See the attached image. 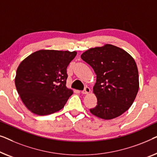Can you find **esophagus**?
I'll list each match as a JSON object with an SVG mask.
<instances>
[{"label":"esophagus","mask_w":157,"mask_h":157,"mask_svg":"<svg viewBox=\"0 0 157 157\" xmlns=\"http://www.w3.org/2000/svg\"><path fill=\"white\" fill-rule=\"evenodd\" d=\"M90 89L88 87H85V89H84V90H82V91H81V93L83 94H87L88 93H90Z\"/></svg>","instance_id":"obj_1"}]
</instances>
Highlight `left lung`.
<instances>
[{"instance_id":"left-lung-1","label":"left lung","mask_w":157,"mask_h":157,"mask_svg":"<svg viewBox=\"0 0 157 157\" xmlns=\"http://www.w3.org/2000/svg\"><path fill=\"white\" fill-rule=\"evenodd\" d=\"M81 58L97 75L93 91L98 103L90 112L111 120L129 109L139 90L138 69L133 57L120 48L105 45L90 48Z\"/></svg>"}]
</instances>
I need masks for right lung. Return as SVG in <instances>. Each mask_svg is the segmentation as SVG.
Masks as SVG:
<instances>
[{
  "mask_svg": "<svg viewBox=\"0 0 157 157\" xmlns=\"http://www.w3.org/2000/svg\"><path fill=\"white\" fill-rule=\"evenodd\" d=\"M75 51L41 50L21 62L15 84L26 107L37 115H47L61 109L72 94L66 87L67 67Z\"/></svg>",
  "mask_w": 157,
  "mask_h": 157,
  "instance_id": "add662e5",
  "label": "right lung"
}]
</instances>
